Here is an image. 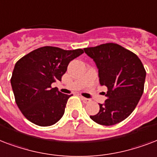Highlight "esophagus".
I'll use <instances>...</instances> for the list:
<instances>
[{
  "label": "esophagus",
  "instance_id": "esophagus-1",
  "mask_svg": "<svg viewBox=\"0 0 157 157\" xmlns=\"http://www.w3.org/2000/svg\"><path fill=\"white\" fill-rule=\"evenodd\" d=\"M80 98H81V100L83 101L84 103H88L90 102V99H87V98H83V97H80Z\"/></svg>",
  "mask_w": 157,
  "mask_h": 157
}]
</instances>
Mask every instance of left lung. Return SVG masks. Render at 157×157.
<instances>
[{"label": "left lung", "mask_w": 157, "mask_h": 157, "mask_svg": "<svg viewBox=\"0 0 157 157\" xmlns=\"http://www.w3.org/2000/svg\"><path fill=\"white\" fill-rule=\"evenodd\" d=\"M83 50L95 62L100 84L108 89L99 112L90 118L99 124H116L130 115L143 95L146 78L143 63L137 55L115 43Z\"/></svg>", "instance_id": "1"}]
</instances>
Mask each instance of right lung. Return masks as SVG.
I'll return each instance as SVG.
<instances>
[{"instance_id":"obj_1","label":"right lung","mask_w":157,"mask_h":157,"mask_svg":"<svg viewBox=\"0 0 157 157\" xmlns=\"http://www.w3.org/2000/svg\"><path fill=\"white\" fill-rule=\"evenodd\" d=\"M82 53V49L43 47L17 61L10 82L17 105L30 122L45 127L61 119L71 95L52 87V83L61 81L69 63Z\"/></svg>"}]
</instances>
